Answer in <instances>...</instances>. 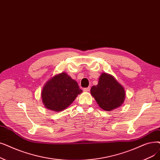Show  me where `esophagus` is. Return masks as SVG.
<instances>
[{
    "label": "esophagus",
    "instance_id": "obj_1",
    "mask_svg": "<svg viewBox=\"0 0 160 160\" xmlns=\"http://www.w3.org/2000/svg\"><path fill=\"white\" fill-rule=\"evenodd\" d=\"M90 90V87H88V88H84V91L85 92H89Z\"/></svg>",
    "mask_w": 160,
    "mask_h": 160
}]
</instances>
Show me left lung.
<instances>
[{
    "label": "left lung",
    "instance_id": "8db88e82",
    "mask_svg": "<svg viewBox=\"0 0 160 160\" xmlns=\"http://www.w3.org/2000/svg\"><path fill=\"white\" fill-rule=\"evenodd\" d=\"M90 92L99 106L106 111L120 107L126 97L123 87L113 76L105 72L101 74L98 84L92 86Z\"/></svg>",
    "mask_w": 160,
    "mask_h": 160
}]
</instances>
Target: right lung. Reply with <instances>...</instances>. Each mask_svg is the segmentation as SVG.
Here are the masks:
<instances>
[{
	"instance_id": "obj_1",
	"label": "right lung",
	"mask_w": 160,
	"mask_h": 160,
	"mask_svg": "<svg viewBox=\"0 0 160 160\" xmlns=\"http://www.w3.org/2000/svg\"><path fill=\"white\" fill-rule=\"evenodd\" d=\"M82 92L77 82L67 73L61 72L46 83L41 93L42 100L46 108L61 112L71 105Z\"/></svg>"
}]
</instances>
